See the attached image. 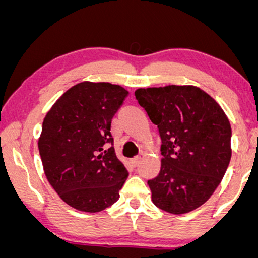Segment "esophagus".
Instances as JSON below:
<instances>
[{"label":"esophagus","instance_id":"34e87169","mask_svg":"<svg viewBox=\"0 0 258 258\" xmlns=\"http://www.w3.org/2000/svg\"><path fill=\"white\" fill-rule=\"evenodd\" d=\"M140 161H141V157L140 156H135V157H133L132 160H130V163L133 164V167H136V165L140 163Z\"/></svg>","mask_w":258,"mask_h":258}]
</instances>
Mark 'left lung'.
<instances>
[{
    "instance_id": "left-lung-1",
    "label": "left lung",
    "mask_w": 258,
    "mask_h": 258,
    "mask_svg": "<svg viewBox=\"0 0 258 258\" xmlns=\"http://www.w3.org/2000/svg\"><path fill=\"white\" fill-rule=\"evenodd\" d=\"M161 137V170L148 181L156 207L185 214L209 200L231 158V126L213 97L192 86L137 89Z\"/></svg>"
}]
</instances>
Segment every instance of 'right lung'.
I'll return each mask as SVG.
<instances>
[{
  "label": "right lung",
  "instance_id": "right-lung-1",
  "mask_svg": "<svg viewBox=\"0 0 258 258\" xmlns=\"http://www.w3.org/2000/svg\"><path fill=\"white\" fill-rule=\"evenodd\" d=\"M128 95L116 84L82 82L45 115L38 140L45 176L77 210L97 213L119 199L129 172L116 157L110 126Z\"/></svg>",
  "mask_w": 258,
  "mask_h": 258
}]
</instances>
